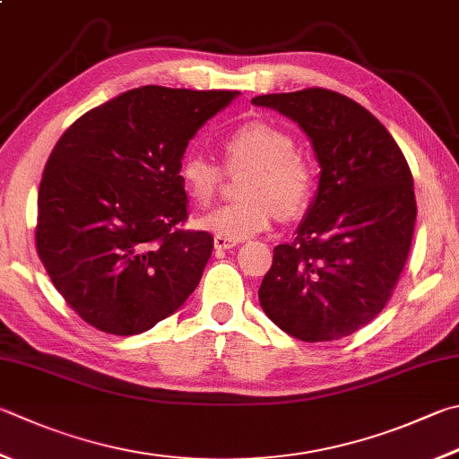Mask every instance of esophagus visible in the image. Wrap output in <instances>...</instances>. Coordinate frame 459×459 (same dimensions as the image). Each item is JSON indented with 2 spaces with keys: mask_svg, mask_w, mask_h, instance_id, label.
<instances>
[{
  "mask_svg": "<svg viewBox=\"0 0 459 459\" xmlns=\"http://www.w3.org/2000/svg\"><path fill=\"white\" fill-rule=\"evenodd\" d=\"M238 246V239H230L226 236H215L213 238V247L218 249V252H221V249H231Z\"/></svg>",
  "mask_w": 459,
  "mask_h": 459,
  "instance_id": "obj_1",
  "label": "esophagus"
}]
</instances>
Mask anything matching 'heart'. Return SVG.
Returning a JSON list of instances; mask_svg holds the SVG:
<instances>
[{
  "label": "heart",
  "mask_w": 459,
  "mask_h": 459,
  "mask_svg": "<svg viewBox=\"0 0 459 459\" xmlns=\"http://www.w3.org/2000/svg\"><path fill=\"white\" fill-rule=\"evenodd\" d=\"M221 153L226 169H249L239 187L246 197L204 215L200 228L239 241L270 230L278 213L291 220L309 207L316 171L285 129L262 119L246 122L223 137ZM226 169L202 153H189L179 161L178 179L189 200L207 207L218 197Z\"/></svg>",
  "instance_id": "obj_1"
}]
</instances>
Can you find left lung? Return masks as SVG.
<instances>
[{
  "mask_svg": "<svg viewBox=\"0 0 459 459\" xmlns=\"http://www.w3.org/2000/svg\"><path fill=\"white\" fill-rule=\"evenodd\" d=\"M252 103L298 122L322 166L296 238L273 247L259 304L296 340L351 335L387 306L408 262L418 213L408 161L377 117L337 91L306 88Z\"/></svg>",
  "mask_w": 459,
  "mask_h": 459,
  "instance_id": "left-lung-1",
  "label": "left lung"
}]
</instances>
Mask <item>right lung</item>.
Wrapping results in <instances>:
<instances>
[{
    "label": "right lung",
    "instance_id": "right-lung-1",
    "mask_svg": "<svg viewBox=\"0 0 459 459\" xmlns=\"http://www.w3.org/2000/svg\"><path fill=\"white\" fill-rule=\"evenodd\" d=\"M238 91L143 85L90 109L59 137L38 194L36 247L65 304L95 330L135 335L192 296L212 255L187 221L178 168Z\"/></svg>",
    "mask_w": 459,
    "mask_h": 459
}]
</instances>
